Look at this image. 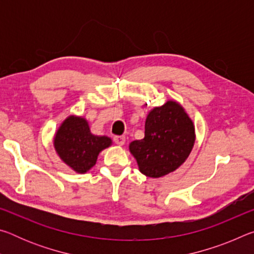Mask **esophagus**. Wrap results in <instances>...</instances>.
I'll return each mask as SVG.
<instances>
[{
  "label": "esophagus",
  "instance_id": "34e87169",
  "mask_svg": "<svg viewBox=\"0 0 254 254\" xmlns=\"http://www.w3.org/2000/svg\"><path fill=\"white\" fill-rule=\"evenodd\" d=\"M113 141L118 145H123L124 143H126V136H123V135H115L113 137Z\"/></svg>",
  "mask_w": 254,
  "mask_h": 254
}]
</instances>
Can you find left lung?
<instances>
[{"label":"left lung","mask_w":254,"mask_h":254,"mask_svg":"<svg viewBox=\"0 0 254 254\" xmlns=\"http://www.w3.org/2000/svg\"><path fill=\"white\" fill-rule=\"evenodd\" d=\"M194 143V123L179 103L168 101L149 112L144 137L132 141L128 149L141 173L159 178L179 168Z\"/></svg>","instance_id":"8db88e82"}]
</instances>
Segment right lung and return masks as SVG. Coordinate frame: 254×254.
Listing matches in <instances>:
<instances>
[{"label": "right lung", "mask_w": 254, "mask_h": 254, "mask_svg": "<svg viewBox=\"0 0 254 254\" xmlns=\"http://www.w3.org/2000/svg\"><path fill=\"white\" fill-rule=\"evenodd\" d=\"M112 140L105 135H94L88 122L81 117H68L56 132L54 147L60 159L78 174H85L95 165L102 150Z\"/></svg>", "instance_id": "obj_1"}]
</instances>
